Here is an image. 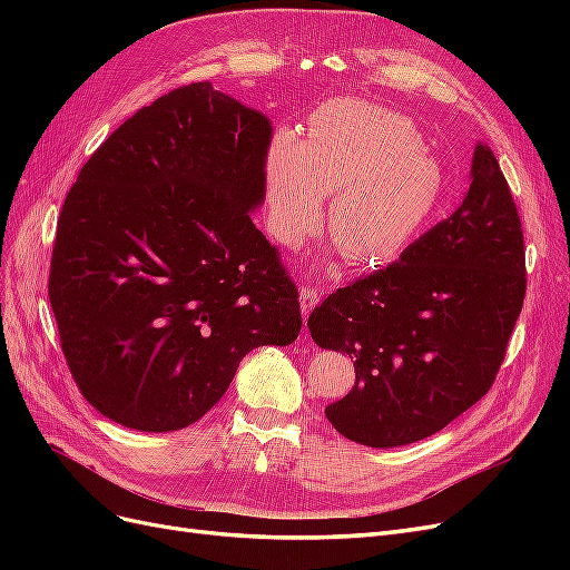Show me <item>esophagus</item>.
Here are the masks:
<instances>
[{
    "label": "esophagus",
    "instance_id": "1",
    "mask_svg": "<svg viewBox=\"0 0 570 570\" xmlns=\"http://www.w3.org/2000/svg\"><path fill=\"white\" fill-rule=\"evenodd\" d=\"M318 287H314V285H302V289H299V302H302V316H304V321H306V316H308V312H312V308L318 304Z\"/></svg>",
    "mask_w": 570,
    "mask_h": 570
}]
</instances>
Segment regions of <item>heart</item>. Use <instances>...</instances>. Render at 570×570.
<instances>
[{"label":"heart","instance_id":"b5f03b06","mask_svg":"<svg viewBox=\"0 0 570 570\" xmlns=\"http://www.w3.org/2000/svg\"><path fill=\"white\" fill-rule=\"evenodd\" d=\"M442 168L402 114L361 99L321 105L302 137L281 135L266 157L268 230L297 247L323 220L354 262L402 252L442 195Z\"/></svg>","mask_w":570,"mask_h":570}]
</instances>
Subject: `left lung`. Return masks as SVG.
I'll return each mask as SVG.
<instances>
[{
	"label": "left lung",
	"instance_id": "left-lung-1",
	"mask_svg": "<svg viewBox=\"0 0 570 570\" xmlns=\"http://www.w3.org/2000/svg\"><path fill=\"white\" fill-rule=\"evenodd\" d=\"M525 285L519 209L494 151L478 145L459 209L308 316L318 347L350 354L356 368L327 421L366 446L435 435L490 392Z\"/></svg>",
	"mask_w": 570,
	"mask_h": 570
}]
</instances>
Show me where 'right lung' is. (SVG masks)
Segmentation results:
<instances>
[{
	"instance_id": "obj_1",
	"label": "right lung",
	"mask_w": 570,
	"mask_h": 570,
	"mask_svg": "<svg viewBox=\"0 0 570 570\" xmlns=\"http://www.w3.org/2000/svg\"><path fill=\"white\" fill-rule=\"evenodd\" d=\"M268 118L193 82L120 124L61 206L49 304L80 394L168 433L226 394L239 361L302 331L299 292L254 226Z\"/></svg>"
}]
</instances>
